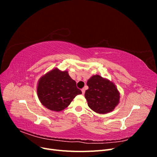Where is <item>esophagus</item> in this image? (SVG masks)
<instances>
[{
	"label": "esophagus",
	"mask_w": 157,
	"mask_h": 157,
	"mask_svg": "<svg viewBox=\"0 0 157 157\" xmlns=\"http://www.w3.org/2000/svg\"><path fill=\"white\" fill-rule=\"evenodd\" d=\"M81 91H82V94H84V93H85V89H84V88H82Z\"/></svg>",
	"instance_id": "obj_1"
}]
</instances>
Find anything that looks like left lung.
I'll use <instances>...</instances> for the list:
<instances>
[{
	"mask_svg": "<svg viewBox=\"0 0 157 157\" xmlns=\"http://www.w3.org/2000/svg\"><path fill=\"white\" fill-rule=\"evenodd\" d=\"M88 89L85 98L89 107L99 114L112 111L119 102V92L115 85L99 75H94L87 82Z\"/></svg>",
	"mask_w": 157,
	"mask_h": 157,
	"instance_id": "left-lung-1",
	"label": "left lung"
}]
</instances>
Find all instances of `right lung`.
I'll return each mask as SVG.
<instances>
[{
    "label": "right lung",
    "instance_id": "obj_1",
    "mask_svg": "<svg viewBox=\"0 0 157 157\" xmlns=\"http://www.w3.org/2000/svg\"><path fill=\"white\" fill-rule=\"evenodd\" d=\"M82 94L67 71L57 68L41 77L37 94L42 105L50 110L60 111L69 105L74 98Z\"/></svg>",
    "mask_w": 157,
    "mask_h": 157
}]
</instances>
